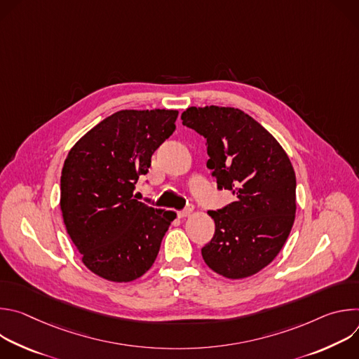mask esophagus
Masks as SVG:
<instances>
[{
    "mask_svg": "<svg viewBox=\"0 0 359 359\" xmlns=\"http://www.w3.org/2000/svg\"><path fill=\"white\" fill-rule=\"evenodd\" d=\"M190 213H191V209L190 208H187V209H184V210H180V212H177V216L179 217H187V216H190Z\"/></svg>",
    "mask_w": 359,
    "mask_h": 359,
    "instance_id": "34e87169",
    "label": "esophagus"
}]
</instances>
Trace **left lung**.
<instances>
[{
  "instance_id": "obj_1",
  "label": "left lung",
  "mask_w": 359,
  "mask_h": 359,
  "mask_svg": "<svg viewBox=\"0 0 359 359\" xmlns=\"http://www.w3.org/2000/svg\"><path fill=\"white\" fill-rule=\"evenodd\" d=\"M183 125L208 140V168L219 190L236 201L210 210L216 230L201 248L217 274L236 280L269 266L295 219V173L280 143L257 121L234 108H189Z\"/></svg>"
}]
</instances>
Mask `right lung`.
<instances>
[{
    "label": "right lung",
    "instance_id": "right-lung-1",
    "mask_svg": "<svg viewBox=\"0 0 359 359\" xmlns=\"http://www.w3.org/2000/svg\"><path fill=\"white\" fill-rule=\"evenodd\" d=\"M177 111H119L69 150L61 176V210L83 264L115 283L155 263L173 212L136 200L135 184L151 155L175 132Z\"/></svg>",
    "mask_w": 359,
    "mask_h": 359
}]
</instances>
